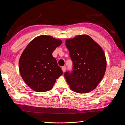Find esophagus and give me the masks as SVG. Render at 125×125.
Returning a JSON list of instances; mask_svg holds the SVG:
<instances>
[{
  "instance_id": "esophagus-1",
  "label": "esophagus",
  "mask_w": 125,
  "mask_h": 125,
  "mask_svg": "<svg viewBox=\"0 0 125 125\" xmlns=\"http://www.w3.org/2000/svg\"><path fill=\"white\" fill-rule=\"evenodd\" d=\"M62 71H63V72L64 73L65 72V71H66V66H63L62 67Z\"/></svg>"
}]
</instances>
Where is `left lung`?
Here are the masks:
<instances>
[{"label":"left lung","instance_id":"obj_1","mask_svg":"<svg viewBox=\"0 0 125 125\" xmlns=\"http://www.w3.org/2000/svg\"><path fill=\"white\" fill-rule=\"evenodd\" d=\"M65 44L73 65L72 72L64 73L71 90L83 94L94 90L106 71L107 63L103 50L86 34L67 39Z\"/></svg>","mask_w":125,"mask_h":125}]
</instances>
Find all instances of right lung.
Listing matches in <instances>:
<instances>
[{
    "label": "right lung",
    "mask_w": 125,
    "mask_h": 125,
    "mask_svg": "<svg viewBox=\"0 0 125 125\" xmlns=\"http://www.w3.org/2000/svg\"><path fill=\"white\" fill-rule=\"evenodd\" d=\"M60 39L42 35L33 39L21 54L19 61L20 73L32 90L47 92L63 74L52 52L62 43Z\"/></svg>",
    "instance_id": "right-lung-1"
}]
</instances>
